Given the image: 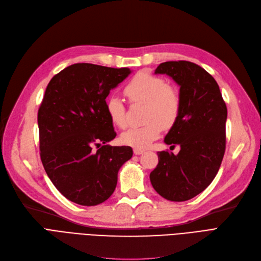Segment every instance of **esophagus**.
<instances>
[{"mask_svg": "<svg viewBox=\"0 0 261 261\" xmlns=\"http://www.w3.org/2000/svg\"><path fill=\"white\" fill-rule=\"evenodd\" d=\"M133 152H134V155H142V153L144 152V150H143V149L134 148V149H133Z\"/></svg>", "mask_w": 261, "mask_h": 261, "instance_id": "1", "label": "esophagus"}]
</instances>
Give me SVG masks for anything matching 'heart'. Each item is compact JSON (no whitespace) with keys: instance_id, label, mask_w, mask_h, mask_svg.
<instances>
[{"instance_id":"obj_1","label":"heart","mask_w":261,"mask_h":261,"mask_svg":"<svg viewBox=\"0 0 261 261\" xmlns=\"http://www.w3.org/2000/svg\"><path fill=\"white\" fill-rule=\"evenodd\" d=\"M124 94L131 102L145 103L144 123L123 131L120 141L124 145L144 149L159 138L161 125L169 128L175 122L180 110L178 93L168 86L161 77L146 72L137 74L124 87ZM106 113L113 124L123 128L125 125V108L117 95H111L105 103Z\"/></svg>"}]
</instances>
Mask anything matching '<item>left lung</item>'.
<instances>
[{
    "mask_svg": "<svg viewBox=\"0 0 261 261\" xmlns=\"http://www.w3.org/2000/svg\"><path fill=\"white\" fill-rule=\"evenodd\" d=\"M155 74H166L179 86V114L165 143L180 149L177 155L158 151V166L149 178L161 197L186 201L203 191L219 170L226 148L227 108L213 76L196 63L163 62Z\"/></svg>",
    "mask_w": 261,
    "mask_h": 261,
    "instance_id": "left-lung-1",
    "label": "left lung"
}]
</instances>
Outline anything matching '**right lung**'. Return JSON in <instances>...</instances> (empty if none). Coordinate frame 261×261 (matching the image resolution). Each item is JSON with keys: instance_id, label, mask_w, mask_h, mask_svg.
<instances>
[{"instance_id": "add662e5", "label": "right lung", "mask_w": 261, "mask_h": 261, "mask_svg": "<svg viewBox=\"0 0 261 261\" xmlns=\"http://www.w3.org/2000/svg\"><path fill=\"white\" fill-rule=\"evenodd\" d=\"M132 73L91 63H75L55 75L38 110L41 159L55 187L70 201L93 206L108 200L118 171L133 151L101 145L116 137L106 98Z\"/></svg>"}]
</instances>
